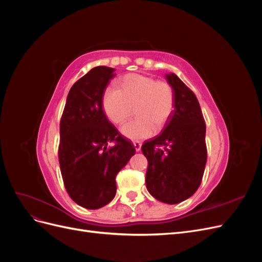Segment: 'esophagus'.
Listing matches in <instances>:
<instances>
[{
    "label": "esophagus",
    "instance_id": "obj_1",
    "mask_svg": "<svg viewBox=\"0 0 262 262\" xmlns=\"http://www.w3.org/2000/svg\"><path fill=\"white\" fill-rule=\"evenodd\" d=\"M133 145H134V148H136L137 152H139V150H141V146H142L141 142H139V141L133 142Z\"/></svg>",
    "mask_w": 262,
    "mask_h": 262
}]
</instances>
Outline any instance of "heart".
I'll return each mask as SVG.
<instances>
[{"mask_svg": "<svg viewBox=\"0 0 262 262\" xmlns=\"http://www.w3.org/2000/svg\"><path fill=\"white\" fill-rule=\"evenodd\" d=\"M102 108L114 124H122L132 116L134 120L124 124L121 133L130 140H143L161 131L175 110V92L166 81L131 74L124 76L118 87H109L102 95Z\"/></svg>", "mask_w": 262, "mask_h": 262, "instance_id": "1", "label": "heart"}]
</instances>
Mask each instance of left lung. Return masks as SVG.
Masks as SVG:
<instances>
[{"mask_svg":"<svg viewBox=\"0 0 262 262\" xmlns=\"http://www.w3.org/2000/svg\"><path fill=\"white\" fill-rule=\"evenodd\" d=\"M175 92V110L163 132L142 145L148 166L145 184L158 201L176 204L199 188L207 163L205 123L193 92L173 73L166 74Z\"/></svg>","mask_w":262,"mask_h":262,"instance_id":"1","label":"left lung"}]
</instances>
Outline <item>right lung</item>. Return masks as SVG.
I'll return each instance as SVG.
<instances>
[{"instance_id":"add662e5","label":"right lung","mask_w":262,"mask_h":262,"mask_svg":"<svg viewBox=\"0 0 262 262\" xmlns=\"http://www.w3.org/2000/svg\"><path fill=\"white\" fill-rule=\"evenodd\" d=\"M115 69L96 67L69 92L60 122L59 163L69 195L90 210L102 208L117 191L116 176L136 154L102 110V95Z\"/></svg>"}]
</instances>
